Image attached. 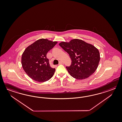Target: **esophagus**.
Wrapping results in <instances>:
<instances>
[{
	"label": "esophagus",
	"instance_id": "1",
	"mask_svg": "<svg viewBox=\"0 0 122 122\" xmlns=\"http://www.w3.org/2000/svg\"><path fill=\"white\" fill-rule=\"evenodd\" d=\"M63 64V62L62 61H60L59 62V65H60V64Z\"/></svg>",
	"mask_w": 122,
	"mask_h": 122
}]
</instances>
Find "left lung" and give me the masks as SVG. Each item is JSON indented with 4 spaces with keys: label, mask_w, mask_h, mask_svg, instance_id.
Segmentation results:
<instances>
[{
    "label": "left lung",
    "mask_w": 122,
    "mask_h": 122,
    "mask_svg": "<svg viewBox=\"0 0 122 122\" xmlns=\"http://www.w3.org/2000/svg\"><path fill=\"white\" fill-rule=\"evenodd\" d=\"M59 45L70 57L71 63L66 66L69 73L77 80L89 77L96 70L100 60L99 52L93 45L75 39Z\"/></svg>",
    "instance_id": "obj_1"
}]
</instances>
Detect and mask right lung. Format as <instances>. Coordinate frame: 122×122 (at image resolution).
<instances>
[{"label": "right lung", "instance_id": "add662e5", "mask_svg": "<svg viewBox=\"0 0 122 122\" xmlns=\"http://www.w3.org/2000/svg\"><path fill=\"white\" fill-rule=\"evenodd\" d=\"M57 43V41L40 39L25 50L21 57L22 67L31 79L43 82L49 80L53 76L56 69L50 66L46 54Z\"/></svg>", "mask_w": 122, "mask_h": 122}]
</instances>
